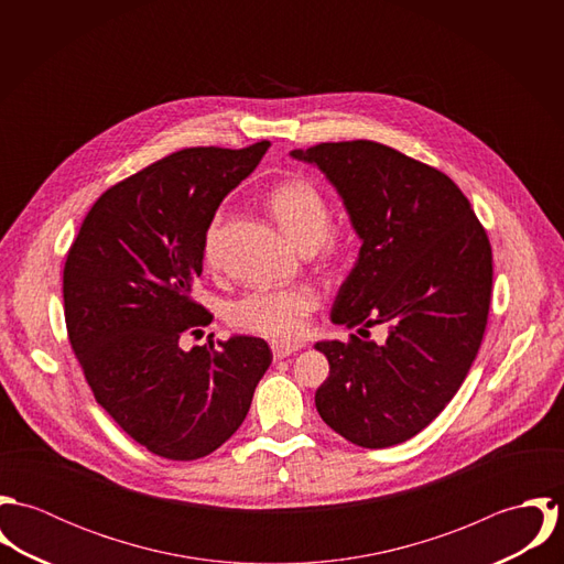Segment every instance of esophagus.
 Segmentation results:
<instances>
[{"label": "esophagus", "instance_id": "34e87169", "mask_svg": "<svg viewBox=\"0 0 564 564\" xmlns=\"http://www.w3.org/2000/svg\"><path fill=\"white\" fill-rule=\"evenodd\" d=\"M302 345H286V343H271V351H273V358L275 360H282V358H289L291 354L300 351Z\"/></svg>", "mask_w": 564, "mask_h": 564}]
</instances>
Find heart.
Here are the masks:
<instances>
[{
  "label": "heart",
  "instance_id": "b5f03b06",
  "mask_svg": "<svg viewBox=\"0 0 564 564\" xmlns=\"http://www.w3.org/2000/svg\"><path fill=\"white\" fill-rule=\"evenodd\" d=\"M269 208L282 230L302 249L311 251L325 245L329 228V206L322 191L304 180H291L275 186L269 195ZM221 230V215L213 219L206 232V258L213 260ZM319 306V293L308 284L284 289H253L237 297L226 317L232 327L289 343L302 336L308 315Z\"/></svg>",
  "mask_w": 564,
  "mask_h": 564
}]
</instances>
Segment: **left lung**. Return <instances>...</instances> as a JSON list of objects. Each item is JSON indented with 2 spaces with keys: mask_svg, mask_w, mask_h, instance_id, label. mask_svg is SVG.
<instances>
[{
  "mask_svg": "<svg viewBox=\"0 0 564 564\" xmlns=\"http://www.w3.org/2000/svg\"><path fill=\"white\" fill-rule=\"evenodd\" d=\"M315 164L360 239L332 323L387 325L384 343L319 340L329 376L323 421L354 445L382 449L430 425L465 382L482 343L492 251L463 191L438 169L373 141L293 150Z\"/></svg>",
  "mask_w": 564,
  "mask_h": 564,
  "instance_id": "obj_1",
  "label": "left lung"
}]
</instances>
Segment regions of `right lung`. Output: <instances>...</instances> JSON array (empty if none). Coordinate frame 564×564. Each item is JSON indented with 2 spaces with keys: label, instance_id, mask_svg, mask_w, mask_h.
<instances>
[{
  "label": "right lung",
  "instance_id": "right-lung-1",
  "mask_svg": "<svg viewBox=\"0 0 564 564\" xmlns=\"http://www.w3.org/2000/svg\"><path fill=\"white\" fill-rule=\"evenodd\" d=\"M269 145L191 148L115 184L88 210L65 262V322L95 400L169 460L221 447L273 358L256 336L180 347L210 323L191 295L208 226Z\"/></svg>",
  "mask_w": 564,
  "mask_h": 564
}]
</instances>
